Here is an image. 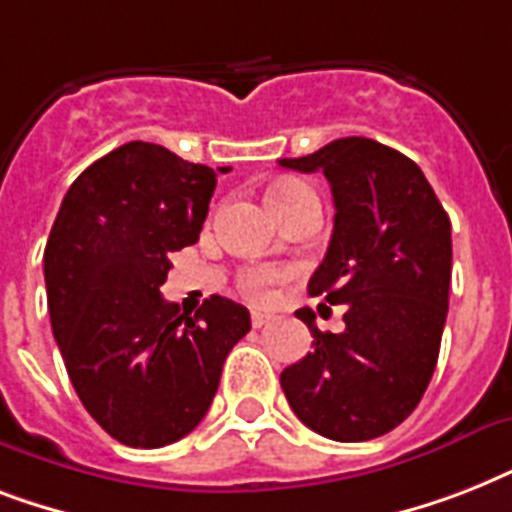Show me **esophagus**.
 Returning a JSON list of instances; mask_svg holds the SVG:
<instances>
[{
	"label": "esophagus",
	"mask_w": 512,
	"mask_h": 512,
	"mask_svg": "<svg viewBox=\"0 0 512 512\" xmlns=\"http://www.w3.org/2000/svg\"><path fill=\"white\" fill-rule=\"evenodd\" d=\"M271 321H273L271 313H260V311L252 313V327H255V329L265 327V324H271Z\"/></svg>",
	"instance_id": "1"
}]
</instances>
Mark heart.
I'll return each instance as SVG.
<instances>
[{"instance_id": "heart-1", "label": "heart", "mask_w": 512, "mask_h": 512, "mask_svg": "<svg viewBox=\"0 0 512 512\" xmlns=\"http://www.w3.org/2000/svg\"><path fill=\"white\" fill-rule=\"evenodd\" d=\"M303 196H313V191L300 180H281V183H273L268 188V204L273 209L284 207L289 201L303 199ZM289 276V271L284 268H271V265H255V268H247V271H241L239 276V289L244 292L247 300L252 303H265L268 297H271L273 287L284 281Z\"/></svg>"}]
</instances>
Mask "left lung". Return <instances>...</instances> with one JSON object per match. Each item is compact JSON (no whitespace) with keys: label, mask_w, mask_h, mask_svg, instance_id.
Wrapping results in <instances>:
<instances>
[{"label":"left lung","mask_w":512,"mask_h":512,"mask_svg":"<svg viewBox=\"0 0 512 512\" xmlns=\"http://www.w3.org/2000/svg\"><path fill=\"white\" fill-rule=\"evenodd\" d=\"M279 164L329 180L335 231L308 292L345 305L340 335L321 332L311 308L297 311L313 353L281 372L284 396L319 436H385L436 369L452 284L449 215L420 167L377 140L340 138Z\"/></svg>","instance_id":"obj_1"}]
</instances>
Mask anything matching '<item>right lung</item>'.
Instances as JSON below:
<instances>
[{"mask_svg":"<svg viewBox=\"0 0 512 512\" xmlns=\"http://www.w3.org/2000/svg\"><path fill=\"white\" fill-rule=\"evenodd\" d=\"M217 172L132 140L76 177L52 223V335L76 396L119 444L159 449L188 436L252 327L228 297L191 316L159 292L172 252L199 241Z\"/></svg>","mask_w":512,"mask_h":512,"instance_id":"1","label":"right lung"}]
</instances>
